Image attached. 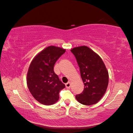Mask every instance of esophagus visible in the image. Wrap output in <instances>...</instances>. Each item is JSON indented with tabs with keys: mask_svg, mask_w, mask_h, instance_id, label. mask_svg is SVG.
Listing matches in <instances>:
<instances>
[{
	"mask_svg": "<svg viewBox=\"0 0 133 133\" xmlns=\"http://www.w3.org/2000/svg\"><path fill=\"white\" fill-rule=\"evenodd\" d=\"M70 86H71V84H70V83L69 82L67 83L66 84H65V87H66L67 89H70Z\"/></svg>",
	"mask_w": 133,
	"mask_h": 133,
	"instance_id": "obj_1",
	"label": "esophagus"
}]
</instances>
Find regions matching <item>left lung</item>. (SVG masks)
Returning <instances> with one entry per match:
<instances>
[{"mask_svg": "<svg viewBox=\"0 0 133 133\" xmlns=\"http://www.w3.org/2000/svg\"><path fill=\"white\" fill-rule=\"evenodd\" d=\"M77 61L84 89L75 98L85 105L97 103L105 93L109 83L108 71L103 60L87 46L72 49Z\"/></svg>", "mask_w": 133, "mask_h": 133, "instance_id": "obj_1", "label": "left lung"}]
</instances>
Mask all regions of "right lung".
Instances as JSON below:
<instances>
[{"instance_id":"obj_1","label":"right lung","mask_w":133,"mask_h":133,"mask_svg":"<svg viewBox=\"0 0 133 133\" xmlns=\"http://www.w3.org/2000/svg\"><path fill=\"white\" fill-rule=\"evenodd\" d=\"M65 49L49 46L43 50L32 60L27 73V85L33 97L38 102L50 105L59 100L60 91L65 84L54 73L55 62Z\"/></svg>"}]
</instances>
